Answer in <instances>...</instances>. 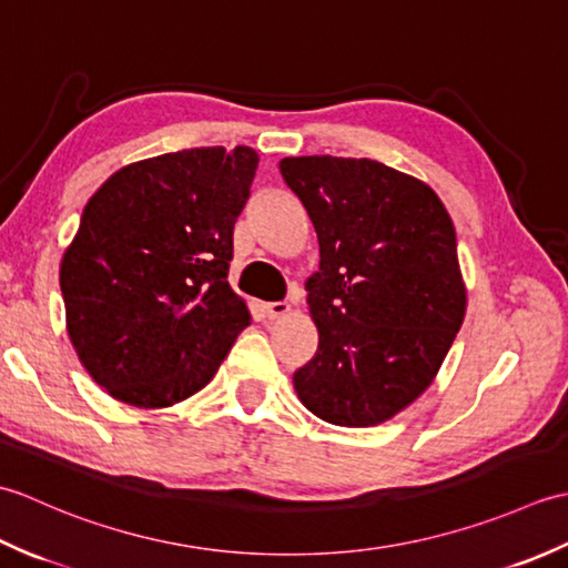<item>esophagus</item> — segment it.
<instances>
[{"mask_svg": "<svg viewBox=\"0 0 568 568\" xmlns=\"http://www.w3.org/2000/svg\"><path fill=\"white\" fill-rule=\"evenodd\" d=\"M263 312H265V317H268V320H281V317L287 315V312H291V305H287V303H268V305H263Z\"/></svg>", "mask_w": 568, "mask_h": 568, "instance_id": "34e87169", "label": "esophagus"}]
</instances>
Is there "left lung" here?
<instances>
[{"label":"left lung","mask_w":568,"mask_h":568,"mask_svg":"<svg viewBox=\"0 0 568 568\" xmlns=\"http://www.w3.org/2000/svg\"><path fill=\"white\" fill-rule=\"evenodd\" d=\"M281 173L315 224L317 352L293 383L312 415L376 427L425 393L466 315L452 216L427 183L371 159L300 155Z\"/></svg>","instance_id":"8db88e82"}]
</instances>
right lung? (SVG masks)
<instances>
[{
    "label": "right lung",
    "mask_w": 568,
    "mask_h": 568,
    "mask_svg": "<svg viewBox=\"0 0 568 568\" xmlns=\"http://www.w3.org/2000/svg\"><path fill=\"white\" fill-rule=\"evenodd\" d=\"M258 153L222 146L119 168L60 261L65 327L92 381L161 409L220 371L251 312L226 281Z\"/></svg>",
    "instance_id": "right-lung-1"
}]
</instances>
